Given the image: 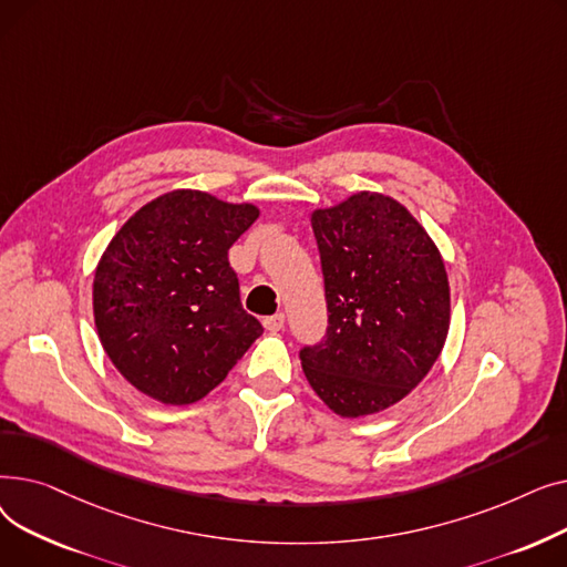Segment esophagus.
<instances>
[{"label":"esophagus","mask_w":567,"mask_h":567,"mask_svg":"<svg viewBox=\"0 0 567 567\" xmlns=\"http://www.w3.org/2000/svg\"><path fill=\"white\" fill-rule=\"evenodd\" d=\"M264 326H266V331H271V333L282 331V329H285V315L278 312V315H274V317H266V319H264Z\"/></svg>","instance_id":"obj_1"}]
</instances>
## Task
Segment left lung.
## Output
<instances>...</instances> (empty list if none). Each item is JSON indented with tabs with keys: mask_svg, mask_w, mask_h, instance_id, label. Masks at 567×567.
<instances>
[{
	"mask_svg": "<svg viewBox=\"0 0 567 567\" xmlns=\"http://www.w3.org/2000/svg\"><path fill=\"white\" fill-rule=\"evenodd\" d=\"M329 329L301 349L312 391L344 419L406 398L436 363L451 326V287L439 248L406 208L355 193L317 208Z\"/></svg>",
	"mask_w": 567,
	"mask_h": 567,
	"instance_id": "left-lung-1",
	"label": "left lung"
}]
</instances>
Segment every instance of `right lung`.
<instances>
[{"label":"right lung","mask_w":567,"mask_h":567,"mask_svg":"<svg viewBox=\"0 0 567 567\" xmlns=\"http://www.w3.org/2000/svg\"><path fill=\"white\" fill-rule=\"evenodd\" d=\"M259 216L202 190L165 193L114 234L94 276V321L114 368L163 404L212 393L264 333L227 252Z\"/></svg>","instance_id":"obj_1"}]
</instances>
